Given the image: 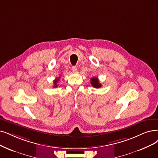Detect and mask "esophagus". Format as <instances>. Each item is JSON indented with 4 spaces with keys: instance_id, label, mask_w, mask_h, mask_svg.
<instances>
[{
    "instance_id": "esophagus-1",
    "label": "esophagus",
    "mask_w": 158,
    "mask_h": 158,
    "mask_svg": "<svg viewBox=\"0 0 158 158\" xmlns=\"http://www.w3.org/2000/svg\"><path fill=\"white\" fill-rule=\"evenodd\" d=\"M71 70H72V71H73V73L77 72V67H76V66H73V67H71Z\"/></svg>"
}]
</instances>
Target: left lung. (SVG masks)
I'll use <instances>...</instances> for the list:
<instances>
[{"label": "left lung", "instance_id": "left-lung-1", "mask_svg": "<svg viewBox=\"0 0 158 158\" xmlns=\"http://www.w3.org/2000/svg\"><path fill=\"white\" fill-rule=\"evenodd\" d=\"M91 84L92 86L94 88H100L102 85H101L99 82V80L97 77H94L91 78Z\"/></svg>", "mask_w": 158, "mask_h": 158}]
</instances>
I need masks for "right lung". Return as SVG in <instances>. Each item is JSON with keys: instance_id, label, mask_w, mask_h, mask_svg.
Here are the masks:
<instances>
[{"instance_id": "1", "label": "right lung", "mask_w": 158, "mask_h": 158, "mask_svg": "<svg viewBox=\"0 0 158 158\" xmlns=\"http://www.w3.org/2000/svg\"><path fill=\"white\" fill-rule=\"evenodd\" d=\"M60 78V77H58V78H56L54 80V87H58L57 82H58V81H59Z\"/></svg>"}]
</instances>
